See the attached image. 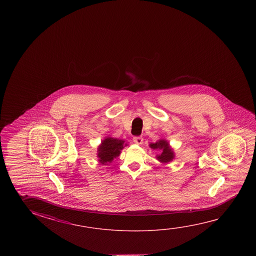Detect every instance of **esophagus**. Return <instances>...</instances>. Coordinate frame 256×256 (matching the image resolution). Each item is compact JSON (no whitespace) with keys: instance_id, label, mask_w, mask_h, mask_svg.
Returning <instances> with one entry per match:
<instances>
[{"instance_id":"esophagus-1","label":"esophagus","mask_w":256,"mask_h":256,"mask_svg":"<svg viewBox=\"0 0 256 256\" xmlns=\"http://www.w3.org/2000/svg\"><path fill=\"white\" fill-rule=\"evenodd\" d=\"M134 142L136 144H142V141H144V138H142V136H134Z\"/></svg>"}]
</instances>
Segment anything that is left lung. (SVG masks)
Here are the masks:
<instances>
[{
    "mask_svg": "<svg viewBox=\"0 0 256 256\" xmlns=\"http://www.w3.org/2000/svg\"><path fill=\"white\" fill-rule=\"evenodd\" d=\"M149 146L151 147L154 150H159L162 152V154L157 155L156 158L162 164H168L170 162H172L174 159V152L172 149V147L170 146L168 144L166 140L164 139H160L157 142L150 144Z\"/></svg>",
    "mask_w": 256,
    "mask_h": 256,
    "instance_id": "obj_1",
    "label": "left lung"
}]
</instances>
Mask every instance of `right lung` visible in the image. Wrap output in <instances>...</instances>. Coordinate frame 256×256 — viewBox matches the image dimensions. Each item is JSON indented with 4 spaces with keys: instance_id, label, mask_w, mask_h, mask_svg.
I'll use <instances>...</instances> for the list:
<instances>
[{
    "instance_id": "right-lung-1",
    "label": "right lung",
    "mask_w": 256,
    "mask_h": 256,
    "mask_svg": "<svg viewBox=\"0 0 256 256\" xmlns=\"http://www.w3.org/2000/svg\"><path fill=\"white\" fill-rule=\"evenodd\" d=\"M128 144H125L124 140L106 138L102 140L101 144L97 149V157L99 162L106 165L108 162H112L114 158L120 154V151Z\"/></svg>"
}]
</instances>
